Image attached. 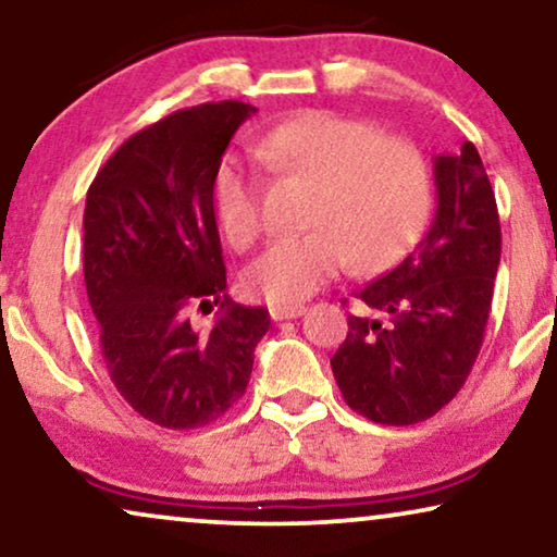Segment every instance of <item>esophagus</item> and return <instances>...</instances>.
Wrapping results in <instances>:
<instances>
[{"label": "esophagus", "mask_w": 557, "mask_h": 557, "mask_svg": "<svg viewBox=\"0 0 557 557\" xmlns=\"http://www.w3.org/2000/svg\"><path fill=\"white\" fill-rule=\"evenodd\" d=\"M271 319L273 322H284V319H296L301 317L307 307L304 304H271Z\"/></svg>", "instance_id": "1"}]
</instances>
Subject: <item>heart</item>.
<instances>
[{"label":"heart","mask_w":557,"mask_h":557,"mask_svg":"<svg viewBox=\"0 0 557 557\" xmlns=\"http://www.w3.org/2000/svg\"><path fill=\"white\" fill-rule=\"evenodd\" d=\"M250 154L276 180L307 182L301 225L273 240L243 273V288L269 304L309 299L352 258L372 271L398 261L421 235L431 208V172L423 151L398 134H377L360 119L307 111L265 128ZM261 177L240 157L220 159L212 205L233 248L261 233Z\"/></svg>","instance_id":"1"}]
</instances>
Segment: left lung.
I'll return each instance as SVG.
<instances>
[{
    "label": "left lung",
    "instance_id": "obj_1",
    "mask_svg": "<svg viewBox=\"0 0 557 557\" xmlns=\"http://www.w3.org/2000/svg\"><path fill=\"white\" fill-rule=\"evenodd\" d=\"M436 215L425 238L355 296L372 314H349L332 357L345 403L383 425L436 416L467 383L484 342L499 269L494 189L471 141L433 159Z\"/></svg>",
    "mask_w": 557,
    "mask_h": 557
}]
</instances>
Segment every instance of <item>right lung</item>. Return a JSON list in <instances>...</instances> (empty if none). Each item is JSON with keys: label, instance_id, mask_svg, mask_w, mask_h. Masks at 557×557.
<instances>
[{"label": "right lung", "instance_id": "right-lung-1", "mask_svg": "<svg viewBox=\"0 0 557 557\" xmlns=\"http://www.w3.org/2000/svg\"><path fill=\"white\" fill-rule=\"evenodd\" d=\"M256 109L240 101L174 111L121 144L88 187L83 276L103 362L136 413L172 431L200 429L246 393L269 332L263 307L225 294L212 174ZM220 306L208 333L193 310Z\"/></svg>", "mask_w": 557, "mask_h": 557}]
</instances>
